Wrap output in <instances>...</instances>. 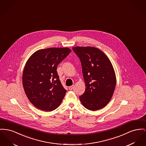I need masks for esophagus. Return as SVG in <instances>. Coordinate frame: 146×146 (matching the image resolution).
<instances>
[{"instance_id": "esophagus-1", "label": "esophagus", "mask_w": 146, "mask_h": 146, "mask_svg": "<svg viewBox=\"0 0 146 146\" xmlns=\"http://www.w3.org/2000/svg\"><path fill=\"white\" fill-rule=\"evenodd\" d=\"M73 88H74V86H69L68 87L69 90H73Z\"/></svg>"}]
</instances>
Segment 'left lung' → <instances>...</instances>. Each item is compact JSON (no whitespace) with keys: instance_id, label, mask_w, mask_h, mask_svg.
<instances>
[{"instance_id":"8db88e82","label":"left lung","mask_w":146,"mask_h":146,"mask_svg":"<svg viewBox=\"0 0 146 146\" xmlns=\"http://www.w3.org/2000/svg\"><path fill=\"white\" fill-rule=\"evenodd\" d=\"M86 83V90L79 99L86 109L96 111L110 102L116 86V76L111 63L105 53L93 47H75Z\"/></svg>"}]
</instances>
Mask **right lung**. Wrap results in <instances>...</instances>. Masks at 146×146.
Wrapping results in <instances>:
<instances>
[{
    "instance_id": "obj_1",
    "label": "right lung",
    "mask_w": 146,
    "mask_h": 146,
    "mask_svg": "<svg viewBox=\"0 0 146 146\" xmlns=\"http://www.w3.org/2000/svg\"><path fill=\"white\" fill-rule=\"evenodd\" d=\"M70 52L68 48L40 50L27 61L23 84L27 98L37 109L51 111L60 105L67 91L61 84L57 67Z\"/></svg>"
}]
</instances>
